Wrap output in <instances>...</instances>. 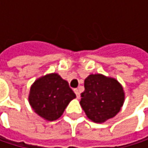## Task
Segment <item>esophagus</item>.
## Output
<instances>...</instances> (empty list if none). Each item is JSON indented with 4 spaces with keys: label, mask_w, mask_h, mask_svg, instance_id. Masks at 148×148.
<instances>
[{
    "label": "esophagus",
    "mask_w": 148,
    "mask_h": 148,
    "mask_svg": "<svg viewBox=\"0 0 148 148\" xmlns=\"http://www.w3.org/2000/svg\"><path fill=\"white\" fill-rule=\"evenodd\" d=\"M74 92H75V94H76V96H77V98H79V89H74Z\"/></svg>",
    "instance_id": "1"
}]
</instances>
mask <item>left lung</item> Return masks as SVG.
<instances>
[{"instance_id":"8db88e82","label":"left lung","mask_w":148,"mask_h":148,"mask_svg":"<svg viewBox=\"0 0 148 148\" xmlns=\"http://www.w3.org/2000/svg\"><path fill=\"white\" fill-rule=\"evenodd\" d=\"M84 86L80 105L89 119L103 123L120 111L124 92L117 80L102 74H91L85 79Z\"/></svg>"}]
</instances>
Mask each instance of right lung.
I'll list each match as a JSON object with an SVG mask.
<instances>
[{"mask_svg":"<svg viewBox=\"0 0 148 148\" xmlns=\"http://www.w3.org/2000/svg\"><path fill=\"white\" fill-rule=\"evenodd\" d=\"M76 96L68 81L57 74L37 79L31 87L29 102L38 115L46 120L58 119Z\"/></svg>","mask_w":148,"mask_h":148,"instance_id":"obj_1","label":"right lung"}]
</instances>
